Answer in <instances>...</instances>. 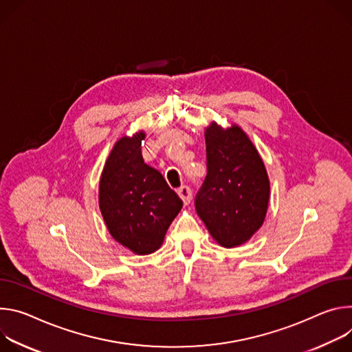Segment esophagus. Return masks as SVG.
<instances>
[{"label":"esophagus","mask_w":352,"mask_h":352,"mask_svg":"<svg viewBox=\"0 0 352 352\" xmlns=\"http://www.w3.org/2000/svg\"><path fill=\"white\" fill-rule=\"evenodd\" d=\"M177 194H179V197L183 200L184 206L190 204V201H191V190H190V187L182 186V187L177 190Z\"/></svg>","instance_id":"34e87169"}]
</instances>
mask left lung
<instances>
[{
    "instance_id": "1",
    "label": "left lung",
    "mask_w": 352,
    "mask_h": 352,
    "mask_svg": "<svg viewBox=\"0 0 352 352\" xmlns=\"http://www.w3.org/2000/svg\"><path fill=\"white\" fill-rule=\"evenodd\" d=\"M207 176L196 196V211L223 248L248 242L264 222L270 182L258 151L236 124L206 129Z\"/></svg>"
}]
</instances>
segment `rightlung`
I'll return each mask as SVG.
<instances>
[{
	"mask_svg": "<svg viewBox=\"0 0 352 352\" xmlns=\"http://www.w3.org/2000/svg\"><path fill=\"white\" fill-rule=\"evenodd\" d=\"M145 133L122 137L106 160L99 208L114 241L135 254L158 250L183 201L141 153Z\"/></svg>",
	"mask_w": 352,
	"mask_h": 352,
	"instance_id": "right-lung-1",
	"label": "right lung"
}]
</instances>
